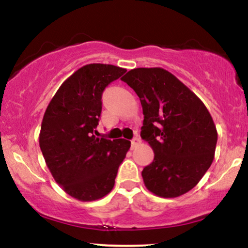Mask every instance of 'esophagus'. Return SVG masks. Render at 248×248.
Wrapping results in <instances>:
<instances>
[{
  "label": "esophagus",
  "mask_w": 248,
  "mask_h": 248,
  "mask_svg": "<svg viewBox=\"0 0 248 248\" xmlns=\"http://www.w3.org/2000/svg\"><path fill=\"white\" fill-rule=\"evenodd\" d=\"M141 143V140H140V138H138V136H136V138H134L133 140H132V148H135V147H138L139 144Z\"/></svg>",
  "instance_id": "34e87169"
}]
</instances>
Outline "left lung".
<instances>
[{
    "label": "left lung",
    "mask_w": 248,
    "mask_h": 248,
    "mask_svg": "<svg viewBox=\"0 0 248 248\" xmlns=\"http://www.w3.org/2000/svg\"><path fill=\"white\" fill-rule=\"evenodd\" d=\"M121 80L140 98L141 138L154 150V161L142 171L144 186L163 198L190 191L211 166L217 144V129L205 105L161 67L130 70Z\"/></svg>",
    "instance_id": "left-lung-1"
}]
</instances>
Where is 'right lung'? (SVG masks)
Segmentation results:
<instances>
[{"label": "right lung", "mask_w": 248, "mask_h": 248, "mask_svg": "<svg viewBox=\"0 0 248 248\" xmlns=\"http://www.w3.org/2000/svg\"><path fill=\"white\" fill-rule=\"evenodd\" d=\"M126 72L108 64H88L58 88L43 116L39 147L51 175L71 197L100 199L112 191L130 142L95 138L104 90Z\"/></svg>", "instance_id": "add662e5"}]
</instances>
